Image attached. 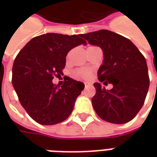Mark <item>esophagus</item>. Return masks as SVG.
<instances>
[{"label":"esophagus","instance_id":"34e87169","mask_svg":"<svg viewBox=\"0 0 157 157\" xmlns=\"http://www.w3.org/2000/svg\"><path fill=\"white\" fill-rule=\"evenodd\" d=\"M84 85H85V87H87V86H90V83H89V82H85V83H84Z\"/></svg>","mask_w":157,"mask_h":157}]
</instances>
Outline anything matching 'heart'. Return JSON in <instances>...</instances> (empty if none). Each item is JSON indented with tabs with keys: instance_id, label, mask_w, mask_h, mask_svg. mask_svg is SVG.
<instances>
[{
	"instance_id": "1",
	"label": "heart",
	"mask_w": 157,
	"mask_h": 157,
	"mask_svg": "<svg viewBox=\"0 0 157 157\" xmlns=\"http://www.w3.org/2000/svg\"><path fill=\"white\" fill-rule=\"evenodd\" d=\"M92 75V71L87 68L76 69L72 72V76L78 80H86L90 78Z\"/></svg>"
}]
</instances>
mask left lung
I'll use <instances>...</instances> for the list:
<instances>
[{"label":"left lung","mask_w":157,"mask_h":157,"mask_svg":"<svg viewBox=\"0 0 157 157\" xmlns=\"http://www.w3.org/2000/svg\"><path fill=\"white\" fill-rule=\"evenodd\" d=\"M89 44L102 48L104 60L98 71L99 82L110 83L106 90L94 83L93 109L100 118L113 124H125L144 105L150 79L144 55L129 39L109 30L81 34Z\"/></svg>","instance_id":"8db88e82"}]
</instances>
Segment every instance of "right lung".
Segmentation results:
<instances>
[{"mask_svg": "<svg viewBox=\"0 0 157 157\" xmlns=\"http://www.w3.org/2000/svg\"><path fill=\"white\" fill-rule=\"evenodd\" d=\"M82 44L86 41L81 34L46 33L31 39L17 55L12 86L23 109L37 123L56 124L71 113L84 84L66 77L59 87L52 80L63 74L68 52Z\"/></svg>", "mask_w": 157, "mask_h": 157, "instance_id": "right-lung-1", "label": "right lung"}]
</instances>
